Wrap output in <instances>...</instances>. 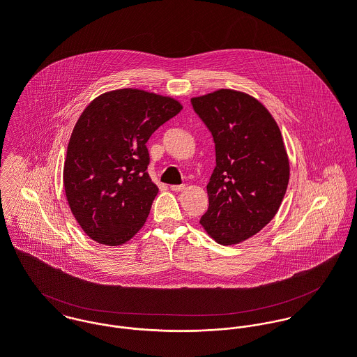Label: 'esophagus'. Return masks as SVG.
<instances>
[{
	"mask_svg": "<svg viewBox=\"0 0 357 357\" xmlns=\"http://www.w3.org/2000/svg\"><path fill=\"white\" fill-rule=\"evenodd\" d=\"M184 188H185L184 184H180V185H170V190L174 191V192H180V191H183Z\"/></svg>",
	"mask_w": 357,
	"mask_h": 357,
	"instance_id": "esophagus-1",
	"label": "esophagus"
}]
</instances>
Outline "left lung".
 Wrapping results in <instances>:
<instances>
[{"instance_id": "obj_1", "label": "left lung", "mask_w": 357, "mask_h": 357, "mask_svg": "<svg viewBox=\"0 0 357 357\" xmlns=\"http://www.w3.org/2000/svg\"><path fill=\"white\" fill-rule=\"evenodd\" d=\"M191 104L215 149L201 224L217 243L235 245L259 232L284 198L290 166L282 133L269 111L242 92L220 89Z\"/></svg>"}]
</instances>
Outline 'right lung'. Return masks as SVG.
Returning <instances> with one entry per match:
<instances>
[{"label":"right lung","mask_w":357,"mask_h":357,"mask_svg":"<svg viewBox=\"0 0 357 357\" xmlns=\"http://www.w3.org/2000/svg\"><path fill=\"white\" fill-rule=\"evenodd\" d=\"M181 104L140 89L107 92L77 121L63 181L68 206L93 241L116 246L144 225L158 194L146 143Z\"/></svg>","instance_id":"right-lung-1"}]
</instances>
